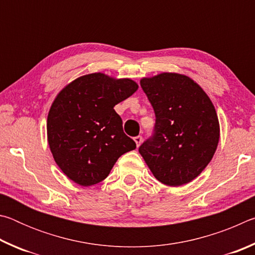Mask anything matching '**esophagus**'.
Here are the masks:
<instances>
[{"mask_svg":"<svg viewBox=\"0 0 255 255\" xmlns=\"http://www.w3.org/2000/svg\"><path fill=\"white\" fill-rule=\"evenodd\" d=\"M133 140H135V143H136V146L138 147V146L140 145V143H141V140H143V137L141 136H136L135 138H133Z\"/></svg>","mask_w":255,"mask_h":255,"instance_id":"34e87169","label":"esophagus"}]
</instances>
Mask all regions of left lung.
Listing matches in <instances>:
<instances>
[{"label": "left lung", "instance_id": "1", "mask_svg": "<svg viewBox=\"0 0 255 255\" xmlns=\"http://www.w3.org/2000/svg\"><path fill=\"white\" fill-rule=\"evenodd\" d=\"M140 86L156 119L153 135L138 150L159 182L189 183L217 148L219 123L213 102L195 81L176 73L145 77Z\"/></svg>", "mask_w": 255, "mask_h": 255}]
</instances>
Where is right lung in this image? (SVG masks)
<instances>
[{
    "label": "right lung",
    "instance_id": "1",
    "mask_svg": "<svg viewBox=\"0 0 255 255\" xmlns=\"http://www.w3.org/2000/svg\"><path fill=\"white\" fill-rule=\"evenodd\" d=\"M137 89L132 80L93 73L58 93L47 118V137L55 162L67 178L83 187L97 184L123 154L136 148L114 107Z\"/></svg>",
    "mask_w": 255,
    "mask_h": 255
}]
</instances>
